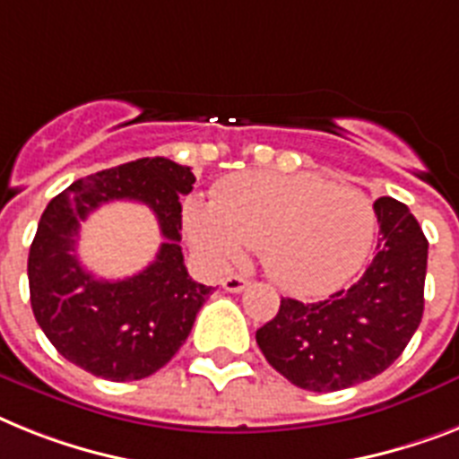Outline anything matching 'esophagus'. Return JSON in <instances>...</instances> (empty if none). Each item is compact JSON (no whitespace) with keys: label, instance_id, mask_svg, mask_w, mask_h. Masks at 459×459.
Listing matches in <instances>:
<instances>
[{"label":"esophagus","instance_id":"34e87169","mask_svg":"<svg viewBox=\"0 0 459 459\" xmlns=\"http://www.w3.org/2000/svg\"><path fill=\"white\" fill-rule=\"evenodd\" d=\"M222 286H225V290H230V293H241V290L248 286V279H244V276H238V274H232V276H227L225 281H222Z\"/></svg>","mask_w":459,"mask_h":459}]
</instances>
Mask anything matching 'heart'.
<instances>
[{
	"label": "heart",
	"mask_w": 459,
	"mask_h": 459,
	"mask_svg": "<svg viewBox=\"0 0 459 459\" xmlns=\"http://www.w3.org/2000/svg\"><path fill=\"white\" fill-rule=\"evenodd\" d=\"M375 225L363 192L312 173H238L215 187L213 204H185V232L208 263L230 267L257 246L264 272L298 295L328 293L357 274Z\"/></svg>",
	"instance_id": "1"
}]
</instances>
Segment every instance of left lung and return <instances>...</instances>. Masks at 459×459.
Instances as JSON below:
<instances>
[{"label":"left lung","mask_w":459,"mask_h":459,"mask_svg":"<svg viewBox=\"0 0 459 459\" xmlns=\"http://www.w3.org/2000/svg\"><path fill=\"white\" fill-rule=\"evenodd\" d=\"M377 253L354 286L319 302L281 298L257 347L295 387L338 392L389 368L425 312L427 238L406 204L375 202Z\"/></svg>","instance_id":"left-lung-1"}]
</instances>
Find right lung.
I'll return each instance as SVG.
<instances>
[{
	"label": "right lung",
	"instance_id": "1",
	"mask_svg": "<svg viewBox=\"0 0 459 459\" xmlns=\"http://www.w3.org/2000/svg\"><path fill=\"white\" fill-rule=\"evenodd\" d=\"M195 173L147 157L72 183L41 213L30 246L28 279L34 319L56 350L79 368L112 382L143 380L176 357L211 286L187 274L180 248L183 206ZM115 198L145 203L165 244L138 275L96 280L76 257L78 222Z\"/></svg>",
	"mask_w": 459,
	"mask_h": 459
}]
</instances>
